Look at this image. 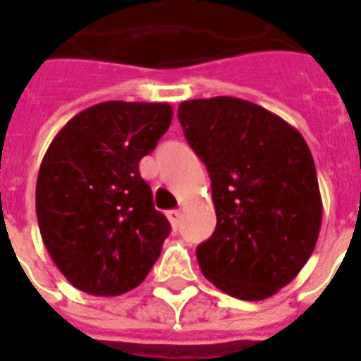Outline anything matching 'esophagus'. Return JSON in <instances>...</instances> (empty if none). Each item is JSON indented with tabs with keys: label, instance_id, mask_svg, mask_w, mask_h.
<instances>
[{
	"label": "esophagus",
	"instance_id": "obj_1",
	"mask_svg": "<svg viewBox=\"0 0 361 361\" xmlns=\"http://www.w3.org/2000/svg\"><path fill=\"white\" fill-rule=\"evenodd\" d=\"M166 217H169L170 225L174 227V229H178L180 227V221H181V210H170L169 214H166Z\"/></svg>",
	"mask_w": 361,
	"mask_h": 361
}]
</instances>
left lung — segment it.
<instances>
[{
	"label": "left lung",
	"mask_w": 361,
	"mask_h": 361,
	"mask_svg": "<svg viewBox=\"0 0 361 361\" xmlns=\"http://www.w3.org/2000/svg\"><path fill=\"white\" fill-rule=\"evenodd\" d=\"M178 117L212 180L217 225L197 247L200 271L227 295L261 301L314 252L322 197L305 137L265 107L233 96L181 102Z\"/></svg>",
	"instance_id": "1"
}]
</instances>
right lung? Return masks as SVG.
<instances>
[{"instance_id": "add662e5", "label": "right lung", "mask_w": 361, "mask_h": 361, "mask_svg": "<svg viewBox=\"0 0 361 361\" xmlns=\"http://www.w3.org/2000/svg\"><path fill=\"white\" fill-rule=\"evenodd\" d=\"M172 123L164 102L109 100L62 126L41 161L35 212L47 252L71 286L121 295L142 284L170 224L140 161Z\"/></svg>"}]
</instances>
